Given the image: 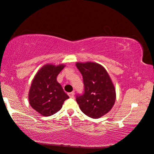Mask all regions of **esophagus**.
I'll list each match as a JSON object with an SVG mask.
<instances>
[{
    "mask_svg": "<svg viewBox=\"0 0 154 154\" xmlns=\"http://www.w3.org/2000/svg\"><path fill=\"white\" fill-rule=\"evenodd\" d=\"M68 95H69L70 98H73V97H74V91H72V92H71V93H69Z\"/></svg>",
    "mask_w": 154,
    "mask_h": 154,
    "instance_id": "1",
    "label": "esophagus"
}]
</instances>
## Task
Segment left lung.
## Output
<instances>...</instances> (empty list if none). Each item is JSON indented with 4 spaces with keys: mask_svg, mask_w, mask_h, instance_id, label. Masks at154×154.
<instances>
[{
    "mask_svg": "<svg viewBox=\"0 0 154 154\" xmlns=\"http://www.w3.org/2000/svg\"><path fill=\"white\" fill-rule=\"evenodd\" d=\"M84 83V92L75 100L81 111L88 117L99 118L112 108L116 90L106 69L93 62L77 63Z\"/></svg>",
    "mask_w": 154,
    "mask_h": 154,
    "instance_id": "8db88e82",
    "label": "left lung"
}]
</instances>
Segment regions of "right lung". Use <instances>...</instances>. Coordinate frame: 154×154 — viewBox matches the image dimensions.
<instances>
[{"label":"right lung","mask_w":154,"mask_h":154,"mask_svg":"<svg viewBox=\"0 0 154 154\" xmlns=\"http://www.w3.org/2000/svg\"><path fill=\"white\" fill-rule=\"evenodd\" d=\"M65 66L46 65L35 75L29 92V102L33 109L44 116H49L61 109L69 98L57 76Z\"/></svg>","instance_id":"obj_1"}]
</instances>
